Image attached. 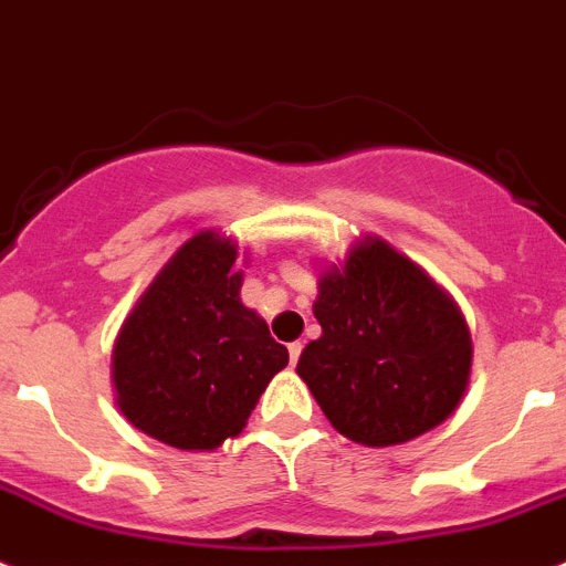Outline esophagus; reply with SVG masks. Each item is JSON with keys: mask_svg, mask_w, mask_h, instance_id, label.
Returning <instances> with one entry per match:
<instances>
[{"mask_svg": "<svg viewBox=\"0 0 566 566\" xmlns=\"http://www.w3.org/2000/svg\"><path fill=\"white\" fill-rule=\"evenodd\" d=\"M290 349V364H298V358H302V344H298V340H295V344H290L287 346Z\"/></svg>", "mask_w": 566, "mask_h": 566, "instance_id": "esophagus-1", "label": "esophagus"}]
</instances>
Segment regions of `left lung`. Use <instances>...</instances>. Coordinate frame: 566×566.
Instances as JSON below:
<instances>
[{"label":"left lung","instance_id":"obj_1","mask_svg":"<svg viewBox=\"0 0 566 566\" xmlns=\"http://www.w3.org/2000/svg\"><path fill=\"white\" fill-rule=\"evenodd\" d=\"M321 338L298 378L333 429L369 448L400 446L454 415L468 391L473 340L460 304L420 264L366 233L318 271Z\"/></svg>","mask_w":566,"mask_h":566}]
</instances>
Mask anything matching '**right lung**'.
I'll list each match as a JSON object with an SVG mask.
<instances>
[{
	"instance_id": "right-lung-1",
	"label": "right lung",
	"mask_w": 566,
	"mask_h": 566,
	"mask_svg": "<svg viewBox=\"0 0 566 566\" xmlns=\"http://www.w3.org/2000/svg\"><path fill=\"white\" fill-rule=\"evenodd\" d=\"M248 256V253H245ZM239 245L222 231L186 239L112 346V389L137 431L180 451H213L242 434L290 355L239 298Z\"/></svg>"
}]
</instances>
